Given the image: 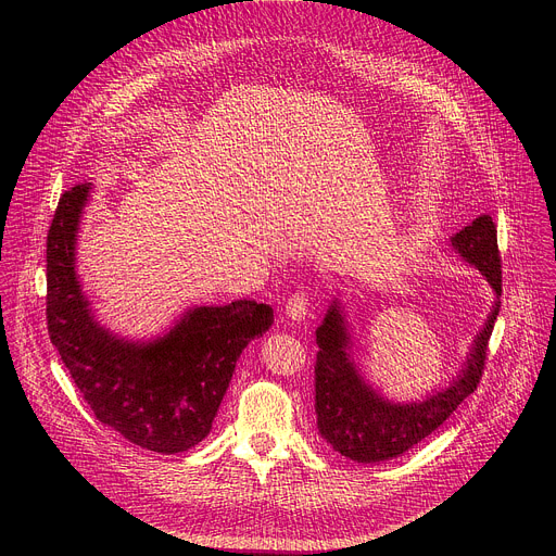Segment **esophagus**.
Listing matches in <instances>:
<instances>
[{"label":"esophagus","instance_id":"esophagus-1","mask_svg":"<svg viewBox=\"0 0 556 556\" xmlns=\"http://www.w3.org/2000/svg\"><path fill=\"white\" fill-rule=\"evenodd\" d=\"M309 305H312L309 303V294L305 290H296L286 301V314L290 316V319L301 321V319H305V316H307Z\"/></svg>","mask_w":556,"mask_h":556}]
</instances>
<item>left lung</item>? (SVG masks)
Returning a JSON list of instances; mask_svg holds the SVG:
<instances>
[{
	"instance_id": "obj_1",
	"label": "left lung",
	"mask_w": 556,
	"mask_h": 556,
	"mask_svg": "<svg viewBox=\"0 0 556 556\" xmlns=\"http://www.w3.org/2000/svg\"><path fill=\"white\" fill-rule=\"evenodd\" d=\"M451 242L468 264L489 279L500 296L502 257L493 217H475L472 224L464 226ZM497 314L500 301L489 316L486 328L475 339L466 367L457 380L451 382V387L435 391L422 403L393 405L380 399L356 374L348 354L350 337L343 326V314L334 301L324 324L316 330L319 354H316L314 365V409L321 438L341 455L365 464L399 457L416 446L440 425H444V420L464 403V399L478 389L486 367L489 341Z\"/></svg>"
}]
</instances>
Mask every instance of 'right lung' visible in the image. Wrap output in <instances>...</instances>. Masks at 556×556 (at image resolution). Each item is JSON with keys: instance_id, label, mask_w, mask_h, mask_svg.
I'll use <instances>...</instances> for the list:
<instances>
[{"instance_id": "add662e5", "label": "right lung", "mask_w": 556, "mask_h": 556, "mask_svg": "<svg viewBox=\"0 0 556 556\" xmlns=\"http://www.w3.org/2000/svg\"><path fill=\"white\" fill-rule=\"evenodd\" d=\"M88 193V182L65 191L48 230L50 341L99 422L155 453L189 451L208 435L242 350L273 326V307L247 299L195 307L155 343L118 341L97 326L74 275Z\"/></svg>"}]
</instances>
